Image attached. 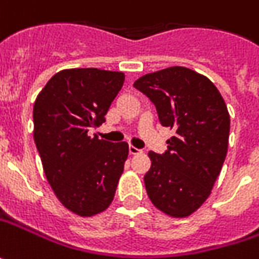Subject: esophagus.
Segmentation results:
<instances>
[{"label": "esophagus", "mask_w": 259, "mask_h": 259, "mask_svg": "<svg viewBox=\"0 0 259 259\" xmlns=\"http://www.w3.org/2000/svg\"><path fill=\"white\" fill-rule=\"evenodd\" d=\"M129 153L130 155H139V153H142V150L135 146H129Z\"/></svg>", "instance_id": "obj_1"}]
</instances>
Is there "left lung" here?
Returning a JSON list of instances; mask_svg holds the SVG:
<instances>
[{
    "label": "left lung",
    "mask_w": 259,
    "mask_h": 259,
    "mask_svg": "<svg viewBox=\"0 0 259 259\" xmlns=\"http://www.w3.org/2000/svg\"><path fill=\"white\" fill-rule=\"evenodd\" d=\"M133 85L155 104L160 124L175 130L165 153L149 152L147 196L169 217H189L208 199L227 157V104L208 77L179 66L145 74Z\"/></svg>",
    "instance_id": "8db88e82"
}]
</instances>
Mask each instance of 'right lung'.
<instances>
[{"mask_svg": "<svg viewBox=\"0 0 259 259\" xmlns=\"http://www.w3.org/2000/svg\"><path fill=\"white\" fill-rule=\"evenodd\" d=\"M123 83L121 71L61 70L34 103V142L46 178L58 201L80 217L110 206L129 155L126 142L110 143L87 135L106 121Z\"/></svg>", "mask_w": 259, "mask_h": 259, "instance_id": "right-lung-1", "label": "right lung"}]
</instances>
